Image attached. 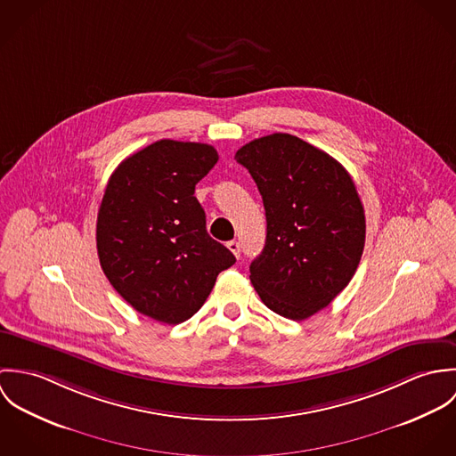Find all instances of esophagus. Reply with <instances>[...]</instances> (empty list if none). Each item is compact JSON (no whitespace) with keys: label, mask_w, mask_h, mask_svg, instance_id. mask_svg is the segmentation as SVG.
Wrapping results in <instances>:
<instances>
[{"label":"esophagus","mask_w":456,"mask_h":456,"mask_svg":"<svg viewBox=\"0 0 456 456\" xmlns=\"http://www.w3.org/2000/svg\"><path fill=\"white\" fill-rule=\"evenodd\" d=\"M226 246H228V249H230L237 258H240V244H239L237 240H230Z\"/></svg>","instance_id":"34e87169"}]
</instances>
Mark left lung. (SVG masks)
Listing matches in <instances>:
<instances>
[{
    "instance_id": "left-lung-1",
    "label": "left lung",
    "mask_w": 456,
    "mask_h": 456,
    "mask_svg": "<svg viewBox=\"0 0 456 456\" xmlns=\"http://www.w3.org/2000/svg\"><path fill=\"white\" fill-rule=\"evenodd\" d=\"M255 179L266 240L249 266L261 302L302 322L353 279L365 246V214L347 170L288 133L256 138L235 154Z\"/></svg>"
}]
</instances>
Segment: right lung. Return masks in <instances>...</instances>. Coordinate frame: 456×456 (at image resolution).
Returning <instances> with one entry per match:
<instances>
[{"label": "right lung", "instance_id": "1", "mask_svg": "<svg viewBox=\"0 0 456 456\" xmlns=\"http://www.w3.org/2000/svg\"><path fill=\"white\" fill-rule=\"evenodd\" d=\"M219 156L208 143L158 140L110 175L98 210L103 273L134 311L167 325L190 320L235 256L205 228L195 186Z\"/></svg>", "mask_w": 456, "mask_h": 456}]
</instances>
